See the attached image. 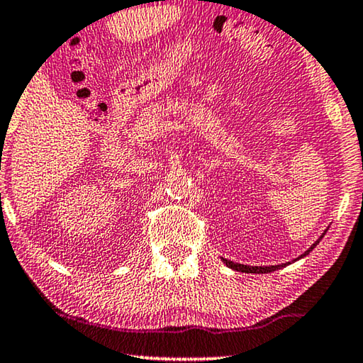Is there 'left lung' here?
I'll return each mask as SVG.
<instances>
[{
    "mask_svg": "<svg viewBox=\"0 0 363 363\" xmlns=\"http://www.w3.org/2000/svg\"><path fill=\"white\" fill-rule=\"evenodd\" d=\"M324 235H325V231L322 233V236L314 242V245L309 247V250L302 252V255L299 257H296L294 261H299V259H302V257H306L307 255H309V252L314 250L317 245H319V241L322 240V238H324ZM223 262H225L228 267H231V269L240 271V272H247V274H264V272H272V271H276V269H281V267H286L287 264H291V262H284V264H276V266H246V264H240V262L228 261V259H225V257H223Z\"/></svg>",
    "mask_w": 363,
    "mask_h": 363,
    "instance_id": "left-lung-1",
    "label": "left lung"
}]
</instances>
